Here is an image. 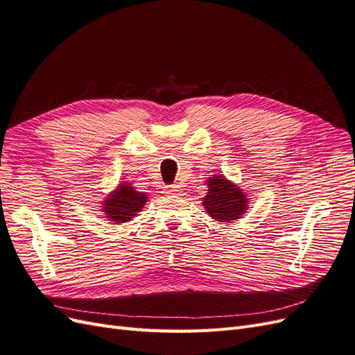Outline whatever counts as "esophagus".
I'll return each instance as SVG.
<instances>
[{
	"label": "esophagus",
	"instance_id": "obj_1",
	"mask_svg": "<svg viewBox=\"0 0 355 355\" xmlns=\"http://www.w3.org/2000/svg\"><path fill=\"white\" fill-rule=\"evenodd\" d=\"M179 191H180V185H168V187H166L167 194H178Z\"/></svg>",
	"mask_w": 355,
	"mask_h": 355
}]
</instances>
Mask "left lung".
<instances>
[{
	"instance_id": "obj_1",
	"label": "left lung",
	"mask_w": 355,
	"mask_h": 355,
	"mask_svg": "<svg viewBox=\"0 0 355 355\" xmlns=\"http://www.w3.org/2000/svg\"><path fill=\"white\" fill-rule=\"evenodd\" d=\"M209 192L202 198V206L213 219L218 222H232L240 219L249 209L247 196L225 176L207 179Z\"/></svg>"
}]
</instances>
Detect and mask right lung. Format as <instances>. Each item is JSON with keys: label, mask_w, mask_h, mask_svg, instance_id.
Listing matches in <instances>:
<instances>
[{"label": "right lung", "mask_w": 355, "mask_h": 355, "mask_svg": "<svg viewBox=\"0 0 355 355\" xmlns=\"http://www.w3.org/2000/svg\"><path fill=\"white\" fill-rule=\"evenodd\" d=\"M146 201L148 196L145 192L136 191L132 184H120L102 201V211H105L106 218L111 222L125 223L142 210Z\"/></svg>", "instance_id": "1"}]
</instances>
